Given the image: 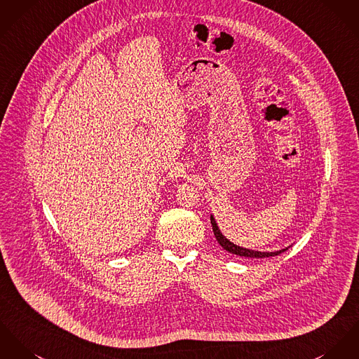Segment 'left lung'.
I'll return each instance as SVG.
<instances>
[{"instance_id":"8db88e82","label":"left lung","mask_w":359,"mask_h":359,"mask_svg":"<svg viewBox=\"0 0 359 359\" xmlns=\"http://www.w3.org/2000/svg\"><path fill=\"white\" fill-rule=\"evenodd\" d=\"M210 222H212V226H213V232H215V236L219 242L221 248L224 250H226L228 252H232L235 255H241V257H248V258H268V257H275L281 254L283 251L288 250V248H283V250H277V251H255V250H250V248H241V246H236L233 245L232 242H229L222 233H221L220 228L217 226V222L215 220L213 216H210Z\"/></svg>"}]
</instances>
